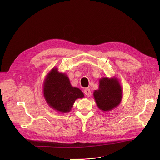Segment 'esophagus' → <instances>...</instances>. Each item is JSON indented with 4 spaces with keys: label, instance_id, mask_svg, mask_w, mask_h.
I'll use <instances>...</instances> for the list:
<instances>
[{
    "label": "esophagus",
    "instance_id": "obj_1",
    "mask_svg": "<svg viewBox=\"0 0 160 160\" xmlns=\"http://www.w3.org/2000/svg\"><path fill=\"white\" fill-rule=\"evenodd\" d=\"M84 93H85V95L88 97H89L90 96H91V91H90V89H89V88H85V89H84Z\"/></svg>",
    "mask_w": 160,
    "mask_h": 160
}]
</instances>
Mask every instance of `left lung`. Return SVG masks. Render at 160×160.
<instances>
[{"instance_id": "8db88e82", "label": "left lung", "mask_w": 160, "mask_h": 160, "mask_svg": "<svg viewBox=\"0 0 160 160\" xmlns=\"http://www.w3.org/2000/svg\"><path fill=\"white\" fill-rule=\"evenodd\" d=\"M122 87L116 77H102L99 80V87L93 92L98 108L102 112L111 111L118 106L122 98Z\"/></svg>"}]
</instances>
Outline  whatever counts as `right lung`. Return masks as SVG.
I'll return each instance as SVG.
<instances>
[{
    "label": "right lung",
    "instance_id": "right-lung-1",
    "mask_svg": "<svg viewBox=\"0 0 160 160\" xmlns=\"http://www.w3.org/2000/svg\"><path fill=\"white\" fill-rule=\"evenodd\" d=\"M43 91L48 106L61 113L69 112L75 100L84 97L79 88L71 86L67 75L59 72L56 67L47 74Z\"/></svg>",
    "mask_w": 160,
    "mask_h": 160
}]
</instances>
